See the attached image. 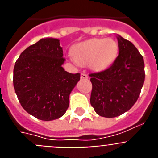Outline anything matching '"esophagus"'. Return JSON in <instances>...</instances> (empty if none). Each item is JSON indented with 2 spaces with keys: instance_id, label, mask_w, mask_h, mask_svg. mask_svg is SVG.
<instances>
[{
  "instance_id": "1",
  "label": "esophagus",
  "mask_w": 158,
  "mask_h": 158,
  "mask_svg": "<svg viewBox=\"0 0 158 158\" xmlns=\"http://www.w3.org/2000/svg\"><path fill=\"white\" fill-rule=\"evenodd\" d=\"M80 78H81V79H88V76L84 73H82L81 75H80Z\"/></svg>"
}]
</instances>
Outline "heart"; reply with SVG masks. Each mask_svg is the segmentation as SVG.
Wrapping results in <instances>:
<instances>
[{
    "mask_svg": "<svg viewBox=\"0 0 158 158\" xmlns=\"http://www.w3.org/2000/svg\"><path fill=\"white\" fill-rule=\"evenodd\" d=\"M119 53V46L112 38H93L79 42L71 49V57L77 64H89L91 69L99 71L109 67Z\"/></svg>",
    "mask_w": 158,
    "mask_h": 158,
    "instance_id": "obj_1",
    "label": "heart"
}]
</instances>
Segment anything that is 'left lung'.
<instances>
[{"instance_id": "8db88e82", "label": "left lung", "mask_w": 158, "mask_h": 158, "mask_svg": "<svg viewBox=\"0 0 158 158\" xmlns=\"http://www.w3.org/2000/svg\"><path fill=\"white\" fill-rule=\"evenodd\" d=\"M119 55L105 71L91 73V106L100 116L116 117L136 102L144 82L142 55L129 41L117 35Z\"/></svg>"}]
</instances>
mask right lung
Returning <instances> with one entry per match:
<instances>
[{
  "instance_id": "obj_1",
  "label": "right lung",
  "mask_w": 158,
  "mask_h": 158,
  "mask_svg": "<svg viewBox=\"0 0 158 158\" xmlns=\"http://www.w3.org/2000/svg\"><path fill=\"white\" fill-rule=\"evenodd\" d=\"M63 48L57 38H42L21 54L14 69V87L22 108L41 120L59 119L80 79L62 67Z\"/></svg>"
}]
</instances>
